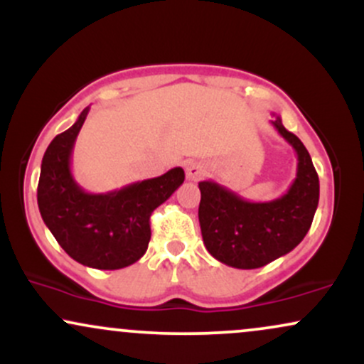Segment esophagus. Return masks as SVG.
Returning a JSON list of instances; mask_svg holds the SVG:
<instances>
[{
  "label": "esophagus",
  "mask_w": 364,
  "mask_h": 364,
  "mask_svg": "<svg viewBox=\"0 0 364 364\" xmlns=\"http://www.w3.org/2000/svg\"><path fill=\"white\" fill-rule=\"evenodd\" d=\"M185 173H186V179H190V181H196V179L203 176V168L198 164V162H188Z\"/></svg>",
  "instance_id": "1"
}]
</instances>
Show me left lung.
<instances>
[{"instance_id": "8db88e82", "label": "left lung", "mask_w": 364, "mask_h": 364, "mask_svg": "<svg viewBox=\"0 0 364 364\" xmlns=\"http://www.w3.org/2000/svg\"><path fill=\"white\" fill-rule=\"evenodd\" d=\"M272 127L298 156L296 178L282 196L248 202L212 179L198 183L203 245L215 260L235 269H258L292 252L306 236L318 207V174L306 147L284 128L279 116Z\"/></svg>"}]
</instances>
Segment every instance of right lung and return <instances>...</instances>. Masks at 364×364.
I'll list each match as a JSON object with an SVG mask.
<instances>
[{
    "label": "right lung",
    "instance_id": "right-lung-1",
    "mask_svg": "<svg viewBox=\"0 0 364 364\" xmlns=\"http://www.w3.org/2000/svg\"><path fill=\"white\" fill-rule=\"evenodd\" d=\"M87 114L89 107L46 150L37 205L44 224L73 260L92 269L118 270L147 252L150 214L183 185L185 171L174 168L119 190L89 193L72 174L75 140Z\"/></svg>",
    "mask_w": 364,
    "mask_h": 364
}]
</instances>
